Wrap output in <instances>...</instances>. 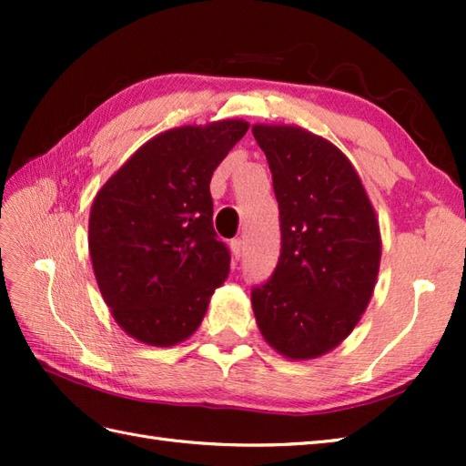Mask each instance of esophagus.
I'll return each instance as SVG.
<instances>
[{
  "label": "esophagus",
  "mask_w": 466,
  "mask_h": 466,
  "mask_svg": "<svg viewBox=\"0 0 466 466\" xmlns=\"http://www.w3.org/2000/svg\"><path fill=\"white\" fill-rule=\"evenodd\" d=\"M230 252L234 260H240V256L244 252V242L242 240H232L230 242Z\"/></svg>",
  "instance_id": "34e87169"
}]
</instances>
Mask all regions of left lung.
Returning <instances> with one entry per match:
<instances>
[{
	"label": "left lung",
	"mask_w": 466,
	"mask_h": 466,
	"mask_svg": "<svg viewBox=\"0 0 466 466\" xmlns=\"http://www.w3.org/2000/svg\"><path fill=\"white\" fill-rule=\"evenodd\" d=\"M272 172L282 248L252 290L260 334L290 360L336 349L369 306L380 268L379 218L339 147L300 126L254 124Z\"/></svg>",
	"instance_id": "left-lung-1"
}]
</instances>
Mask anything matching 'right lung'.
I'll use <instances>...</instances> for the list:
<instances>
[{
  "label": "right lung",
  "mask_w": 466,
  "mask_h": 466,
  "mask_svg": "<svg viewBox=\"0 0 466 466\" xmlns=\"http://www.w3.org/2000/svg\"><path fill=\"white\" fill-rule=\"evenodd\" d=\"M244 120L180 126L147 140L96 194L87 244L102 299L126 334L167 349L192 336L230 254L212 224V174Z\"/></svg>",
  "instance_id": "1"
}]
</instances>
